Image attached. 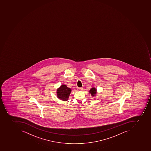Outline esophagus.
<instances>
[{
	"mask_svg": "<svg viewBox=\"0 0 151 151\" xmlns=\"http://www.w3.org/2000/svg\"><path fill=\"white\" fill-rule=\"evenodd\" d=\"M77 88H78V90H81V91L83 90L82 87H78Z\"/></svg>",
	"mask_w": 151,
	"mask_h": 151,
	"instance_id": "34e87169",
	"label": "esophagus"
}]
</instances>
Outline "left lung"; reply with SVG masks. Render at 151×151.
I'll return each mask as SVG.
<instances>
[{"mask_svg": "<svg viewBox=\"0 0 151 151\" xmlns=\"http://www.w3.org/2000/svg\"><path fill=\"white\" fill-rule=\"evenodd\" d=\"M89 93H91L92 96H94L95 94L96 93V88H91V89Z\"/></svg>", "mask_w": 151, "mask_h": 151, "instance_id": "left-lung-1", "label": "left lung"}]
</instances>
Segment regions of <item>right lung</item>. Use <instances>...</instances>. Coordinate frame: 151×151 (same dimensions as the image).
<instances>
[{
    "label": "right lung",
    "mask_w": 151,
    "mask_h": 151,
    "mask_svg": "<svg viewBox=\"0 0 151 151\" xmlns=\"http://www.w3.org/2000/svg\"><path fill=\"white\" fill-rule=\"evenodd\" d=\"M71 92L70 88L67 87L65 85H62L57 90V96L60 99L66 101L68 99L69 96Z\"/></svg>",
    "instance_id": "1"
}]
</instances>
